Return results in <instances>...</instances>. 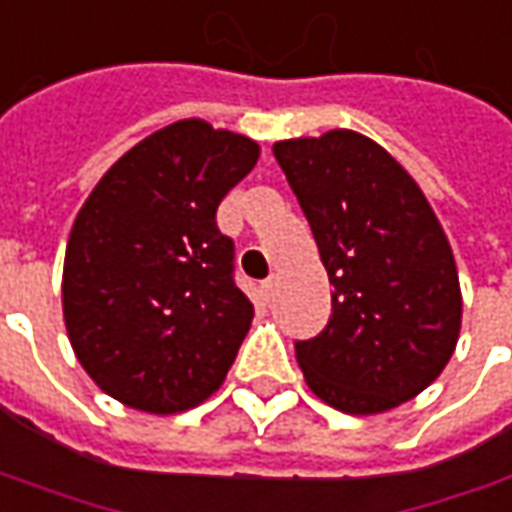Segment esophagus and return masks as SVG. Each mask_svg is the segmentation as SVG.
Wrapping results in <instances>:
<instances>
[{"label": "esophagus", "mask_w": 512, "mask_h": 512, "mask_svg": "<svg viewBox=\"0 0 512 512\" xmlns=\"http://www.w3.org/2000/svg\"><path fill=\"white\" fill-rule=\"evenodd\" d=\"M274 291H277V280H274V277H269V280H263V283H260V297H263L266 302L274 297Z\"/></svg>", "instance_id": "34e87169"}]
</instances>
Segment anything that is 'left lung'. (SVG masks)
Wrapping results in <instances>:
<instances>
[{"mask_svg":"<svg viewBox=\"0 0 512 512\" xmlns=\"http://www.w3.org/2000/svg\"><path fill=\"white\" fill-rule=\"evenodd\" d=\"M333 285L325 330L294 342L308 387L347 415H378L443 373L462 319L437 215L392 156L356 131L274 145Z\"/></svg>","mask_w":512,"mask_h":512,"instance_id":"left-lung-1","label":"left lung"}]
</instances>
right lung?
Returning a JSON list of instances; mask_svg holds the SVG:
<instances>
[{
    "label": "right lung",
    "mask_w": 512,
    "mask_h": 512,
    "mask_svg": "<svg viewBox=\"0 0 512 512\" xmlns=\"http://www.w3.org/2000/svg\"><path fill=\"white\" fill-rule=\"evenodd\" d=\"M257 156L249 137L179 120L120 156L78 212L66 333L83 370L125 406L173 415L224 384L255 308L215 212Z\"/></svg>",
    "instance_id": "right-lung-1"
}]
</instances>
